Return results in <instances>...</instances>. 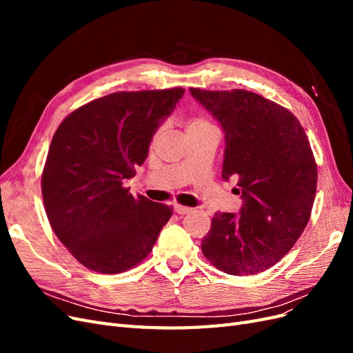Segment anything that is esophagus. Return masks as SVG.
Wrapping results in <instances>:
<instances>
[{"mask_svg": "<svg viewBox=\"0 0 353 353\" xmlns=\"http://www.w3.org/2000/svg\"><path fill=\"white\" fill-rule=\"evenodd\" d=\"M174 209H175V212L178 213V215H187V213H190L191 210H193L191 208H187V206H183V205H175Z\"/></svg>", "mask_w": 353, "mask_h": 353, "instance_id": "34e87169", "label": "esophagus"}]
</instances>
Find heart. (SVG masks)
<instances>
[{
    "instance_id": "1",
    "label": "heart",
    "mask_w": 353,
    "mask_h": 353,
    "mask_svg": "<svg viewBox=\"0 0 353 353\" xmlns=\"http://www.w3.org/2000/svg\"><path fill=\"white\" fill-rule=\"evenodd\" d=\"M212 126L206 119H203V117H193V119H190L185 123V130L188 131H197V130H205V128Z\"/></svg>"
}]
</instances>
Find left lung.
I'll use <instances>...</instances> for the list:
<instances>
[{
  "label": "left lung",
  "instance_id": "left-lung-1",
  "mask_svg": "<svg viewBox=\"0 0 353 353\" xmlns=\"http://www.w3.org/2000/svg\"><path fill=\"white\" fill-rule=\"evenodd\" d=\"M225 134L222 178H237L243 206L215 213L201 252L230 275H254L290 252L311 216L316 163L296 116L244 90L190 88Z\"/></svg>",
  "mask_w": 353,
  "mask_h": 353
}]
</instances>
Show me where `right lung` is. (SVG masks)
<instances>
[{"label": "right lung", "instance_id": "obj_1", "mask_svg": "<svg viewBox=\"0 0 353 353\" xmlns=\"http://www.w3.org/2000/svg\"><path fill=\"white\" fill-rule=\"evenodd\" d=\"M184 88L114 92L72 112L52 137L42 172L50 225L88 270L117 274L152 252L174 213L123 188L183 99Z\"/></svg>", "mask_w": 353, "mask_h": 353}]
</instances>
